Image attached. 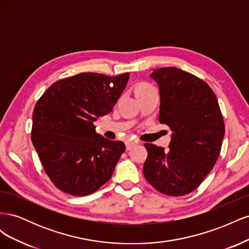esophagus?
Here are the masks:
<instances>
[{
  "instance_id": "1",
  "label": "esophagus",
  "mask_w": 249,
  "mask_h": 249,
  "mask_svg": "<svg viewBox=\"0 0 249 249\" xmlns=\"http://www.w3.org/2000/svg\"><path fill=\"white\" fill-rule=\"evenodd\" d=\"M136 144H137V142L126 141V142H125V148H126V150H130L132 147H134Z\"/></svg>"
}]
</instances>
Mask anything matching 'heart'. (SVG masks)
Instances as JSON below:
<instances>
[{
  "label": "heart",
  "mask_w": 249,
  "mask_h": 249,
  "mask_svg": "<svg viewBox=\"0 0 249 249\" xmlns=\"http://www.w3.org/2000/svg\"><path fill=\"white\" fill-rule=\"evenodd\" d=\"M147 88H153L152 86H149V85H147V84H142V85H140L139 86V88H138V90H142V89H147ZM137 90V91H138Z\"/></svg>",
  "instance_id": "obj_1"
}]
</instances>
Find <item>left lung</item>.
Instances as JSON below:
<instances>
[{
  "label": "left lung",
  "mask_w": 249,
  "mask_h": 249,
  "mask_svg": "<svg viewBox=\"0 0 249 249\" xmlns=\"http://www.w3.org/2000/svg\"><path fill=\"white\" fill-rule=\"evenodd\" d=\"M160 90V124L172 131L169 150L145 143L143 175L155 189L170 196L192 192L212 170L220 154L224 123L213 90L177 67L149 76Z\"/></svg>",
  "instance_id": "8db88e82"
}]
</instances>
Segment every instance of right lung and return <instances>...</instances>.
<instances>
[{"instance_id": "right-lung-1", "label": "right lung", "mask_w": 249, "mask_h": 249, "mask_svg": "<svg viewBox=\"0 0 249 249\" xmlns=\"http://www.w3.org/2000/svg\"><path fill=\"white\" fill-rule=\"evenodd\" d=\"M129 77L82 72L55 82L36 103L32 143L59 190L85 196L112 177L125 145L101 136L93 123L111 113Z\"/></svg>"}]
</instances>
